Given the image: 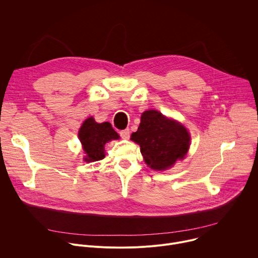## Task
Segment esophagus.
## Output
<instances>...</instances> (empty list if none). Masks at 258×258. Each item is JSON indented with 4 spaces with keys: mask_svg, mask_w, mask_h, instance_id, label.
Returning a JSON list of instances; mask_svg holds the SVG:
<instances>
[{
    "mask_svg": "<svg viewBox=\"0 0 258 258\" xmlns=\"http://www.w3.org/2000/svg\"><path fill=\"white\" fill-rule=\"evenodd\" d=\"M119 135L122 139L124 140H127L130 138V130L128 128H125V130H122L119 132Z\"/></svg>",
    "mask_w": 258,
    "mask_h": 258,
    "instance_id": "1",
    "label": "esophagus"
}]
</instances>
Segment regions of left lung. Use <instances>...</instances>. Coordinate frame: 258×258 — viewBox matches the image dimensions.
<instances>
[{
    "instance_id": "obj_1",
    "label": "left lung",
    "mask_w": 258,
    "mask_h": 258,
    "mask_svg": "<svg viewBox=\"0 0 258 258\" xmlns=\"http://www.w3.org/2000/svg\"><path fill=\"white\" fill-rule=\"evenodd\" d=\"M131 139L140 145L145 162L154 170L171 167L183 158L190 147V135L183 125L156 110L142 114L140 126Z\"/></svg>"
}]
</instances>
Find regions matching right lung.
<instances>
[{"label": "right lung", "instance_id": "1", "mask_svg": "<svg viewBox=\"0 0 258 258\" xmlns=\"http://www.w3.org/2000/svg\"><path fill=\"white\" fill-rule=\"evenodd\" d=\"M79 138L87 154L85 160L90 162L102 160L105 157L104 145L118 139L119 136L109 122L97 123L93 117H90L83 123Z\"/></svg>", "mask_w": 258, "mask_h": 258}]
</instances>
